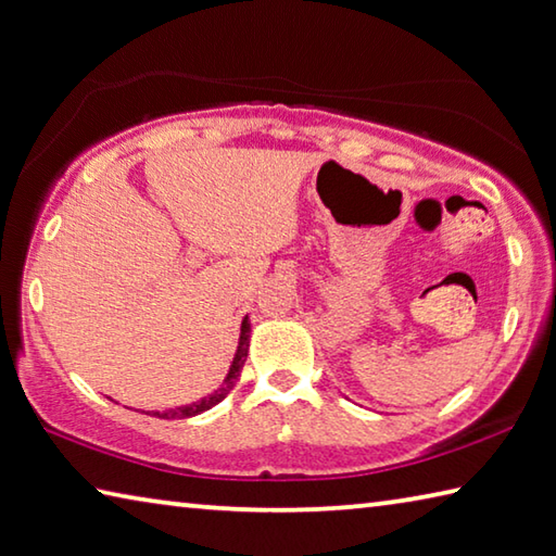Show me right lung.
Here are the masks:
<instances>
[{"label":"right lung","instance_id":"right-lung-1","mask_svg":"<svg viewBox=\"0 0 556 556\" xmlns=\"http://www.w3.org/2000/svg\"><path fill=\"white\" fill-rule=\"evenodd\" d=\"M249 333H251V324H249V317H244L242 319V333H239V345H237V353H235V358H232V365H229L225 382L219 384L215 392H211L207 396H203V400L191 402V404L164 408V412H142V414L156 416V418H166V421H172V418L198 416V414H203V412H207V408H213L215 404L223 402L225 396L232 392V387L239 380V372H242V368H244V361H247V355H249Z\"/></svg>","mask_w":556,"mask_h":556}]
</instances>
